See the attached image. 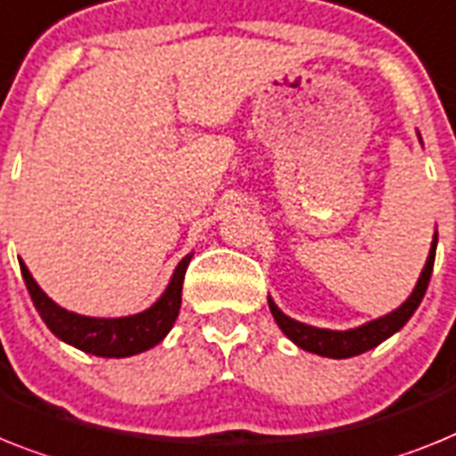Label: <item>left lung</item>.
Returning <instances> with one entry per match:
<instances>
[{
  "instance_id": "obj_1",
  "label": "left lung",
  "mask_w": 456,
  "mask_h": 456,
  "mask_svg": "<svg viewBox=\"0 0 456 456\" xmlns=\"http://www.w3.org/2000/svg\"><path fill=\"white\" fill-rule=\"evenodd\" d=\"M417 139L422 143V136L417 132ZM436 243H438V234H434L431 240V250L427 264H424L422 273L417 278V285L412 289V294L399 308H394L387 315L378 317V320H370L366 324H359L354 329H346V331H338V329H320L311 327V324H304L294 317L285 315V313L275 305V301L269 297V308L273 320L278 322L282 334L292 340L294 346H299L301 350L313 352V354H320V357L329 359H347L357 357L362 352L373 350L376 346H380L382 340H387L389 336H394L403 327L408 320L412 317V313L417 311L419 301L424 299V292L429 287L431 271H434V259H436Z\"/></svg>"
}]
</instances>
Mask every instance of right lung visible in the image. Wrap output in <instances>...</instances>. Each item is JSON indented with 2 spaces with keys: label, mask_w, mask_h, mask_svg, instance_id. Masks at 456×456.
<instances>
[{
  "label": "right lung",
  "mask_w": 456,
  "mask_h": 456,
  "mask_svg": "<svg viewBox=\"0 0 456 456\" xmlns=\"http://www.w3.org/2000/svg\"><path fill=\"white\" fill-rule=\"evenodd\" d=\"M190 259H192V252L178 262L169 285L151 308L125 317H87L67 311L37 285L25 262L22 259L18 262H20L22 278H25L27 292L34 301V308L39 311L45 327L51 329L57 338L87 352V354H94V357L122 359L151 350L169 334L178 311H181L183 278H185Z\"/></svg>",
  "instance_id": "right-lung-1"
}]
</instances>
